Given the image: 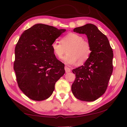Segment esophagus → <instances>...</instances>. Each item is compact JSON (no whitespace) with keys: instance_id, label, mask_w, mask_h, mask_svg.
Here are the masks:
<instances>
[{"instance_id":"esophagus-1","label":"esophagus","mask_w":127,"mask_h":127,"mask_svg":"<svg viewBox=\"0 0 127 127\" xmlns=\"http://www.w3.org/2000/svg\"><path fill=\"white\" fill-rule=\"evenodd\" d=\"M64 69H65V72L66 73H69L70 72V69L69 68H68V66H65V67H64Z\"/></svg>"}]
</instances>
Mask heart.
Wrapping results in <instances>:
<instances>
[{
    "label": "heart",
    "mask_w": 127,
    "mask_h": 127,
    "mask_svg": "<svg viewBox=\"0 0 127 127\" xmlns=\"http://www.w3.org/2000/svg\"><path fill=\"white\" fill-rule=\"evenodd\" d=\"M61 44L57 41L51 44V49L54 55L61 58L66 49V54L62 58L66 64L82 65L89 59L92 53L90 43L83 40L82 36L76 33H69L61 39Z\"/></svg>",
    "instance_id": "obj_1"
}]
</instances>
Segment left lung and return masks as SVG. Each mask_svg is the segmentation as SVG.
<instances>
[{"label": "left lung", "instance_id": "obj_1", "mask_svg": "<svg viewBox=\"0 0 127 127\" xmlns=\"http://www.w3.org/2000/svg\"><path fill=\"white\" fill-rule=\"evenodd\" d=\"M73 31L87 35L92 53L83 65L72 70L76 78L72 91L77 99L94 101L107 89L113 70V51L106 36L95 25L89 23Z\"/></svg>", "mask_w": 127, "mask_h": 127}]
</instances>
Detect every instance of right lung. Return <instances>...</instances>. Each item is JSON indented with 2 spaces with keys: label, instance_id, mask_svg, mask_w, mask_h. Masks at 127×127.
Wrapping results in <instances>:
<instances>
[{
  "label": "right lung",
  "instance_id": "right-lung-1",
  "mask_svg": "<svg viewBox=\"0 0 127 127\" xmlns=\"http://www.w3.org/2000/svg\"><path fill=\"white\" fill-rule=\"evenodd\" d=\"M65 31L51 26L36 24L23 32L15 48L13 68L18 87L28 97L46 100L65 73L51 44Z\"/></svg>",
  "mask_w": 127,
  "mask_h": 127
}]
</instances>
